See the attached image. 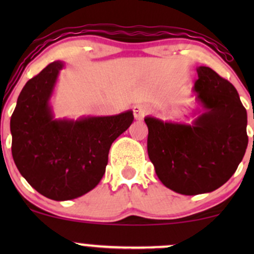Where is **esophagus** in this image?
<instances>
[{
    "mask_svg": "<svg viewBox=\"0 0 254 254\" xmlns=\"http://www.w3.org/2000/svg\"><path fill=\"white\" fill-rule=\"evenodd\" d=\"M132 111L133 117H135L137 121H142V119L149 113V109H148V106H145V105H135Z\"/></svg>",
    "mask_w": 254,
    "mask_h": 254,
    "instance_id": "obj_1",
    "label": "esophagus"
}]
</instances>
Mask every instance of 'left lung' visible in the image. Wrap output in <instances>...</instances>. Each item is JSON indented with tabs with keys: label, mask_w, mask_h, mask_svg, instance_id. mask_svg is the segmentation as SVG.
<instances>
[{
	"label": "left lung",
	"mask_w": 254,
	"mask_h": 254,
	"mask_svg": "<svg viewBox=\"0 0 254 254\" xmlns=\"http://www.w3.org/2000/svg\"><path fill=\"white\" fill-rule=\"evenodd\" d=\"M197 74L193 93L203 111L197 110L191 124L144 118L157 178L186 196L215 191L228 182L249 144L247 112L235 87L209 66H198Z\"/></svg>",
	"instance_id": "obj_1"
}]
</instances>
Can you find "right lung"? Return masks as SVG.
<instances>
[{
    "label": "right lung",
    "instance_id": "1",
    "mask_svg": "<svg viewBox=\"0 0 254 254\" xmlns=\"http://www.w3.org/2000/svg\"><path fill=\"white\" fill-rule=\"evenodd\" d=\"M63 68L56 61L28 80L10 118L17 170L34 190L54 200L93 190L106 170L111 144L133 121L132 111L76 121L55 118L50 100Z\"/></svg>",
    "mask_w": 254,
    "mask_h": 254
}]
</instances>
